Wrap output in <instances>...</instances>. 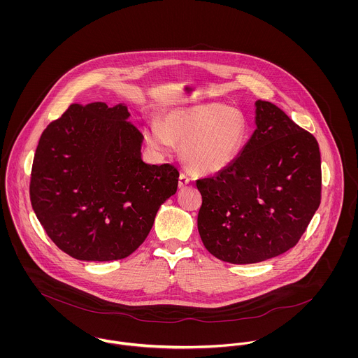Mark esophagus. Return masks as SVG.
I'll return each instance as SVG.
<instances>
[{
    "label": "esophagus",
    "mask_w": 358,
    "mask_h": 358,
    "mask_svg": "<svg viewBox=\"0 0 358 358\" xmlns=\"http://www.w3.org/2000/svg\"><path fill=\"white\" fill-rule=\"evenodd\" d=\"M190 176L186 173V172H182L180 175H179V187H185L186 185H189L190 183Z\"/></svg>",
    "instance_id": "1"
}]
</instances>
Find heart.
<instances>
[{"mask_svg": "<svg viewBox=\"0 0 358 358\" xmlns=\"http://www.w3.org/2000/svg\"><path fill=\"white\" fill-rule=\"evenodd\" d=\"M245 138L243 114L226 104L209 103L178 108L165 115L162 125L146 131L149 145L168 150L172 142L182 143L186 164L203 173L223 169L238 153Z\"/></svg>", "mask_w": 358, "mask_h": 358, "instance_id": "heart-1", "label": "heart"}]
</instances>
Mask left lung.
Segmentation results:
<instances>
[{
    "label": "left lung",
    "mask_w": 358,
    "mask_h": 358,
    "mask_svg": "<svg viewBox=\"0 0 358 358\" xmlns=\"http://www.w3.org/2000/svg\"><path fill=\"white\" fill-rule=\"evenodd\" d=\"M256 125L224 169L196 182L205 248L233 264L259 263L294 248L321 203L315 138L266 101L256 102Z\"/></svg>",
    "instance_id": "obj_1"
}]
</instances>
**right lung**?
<instances>
[{"mask_svg":"<svg viewBox=\"0 0 358 358\" xmlns=\"http://www.w3.org/2000/svg\"><path fill=\"white\" fill-rule=\"evenodd\" d=\"M128 117L122 104L73 103L40 138L30 201L53 244L74 259L131 255L176 193L178 168L142 161L143 135Z\"/></svg>","mask_w":358,"mask_h":358,"instance_id":"obj_1","label":"right lung"}]
</instances>
